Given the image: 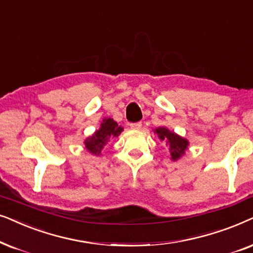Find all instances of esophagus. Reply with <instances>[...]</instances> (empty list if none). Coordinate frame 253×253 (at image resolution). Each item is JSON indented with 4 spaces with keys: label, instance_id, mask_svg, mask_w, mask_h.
Wrapping results in <instances>:
<instances>
[{
    "label": "esophagus",
    "instance_id": "esophagus-1",
    "mask_svg": "<svg viewBox=\"0 0 253 253\" xmlns=\"http://www.w3.org/2000/svg\"><path fill=\"white\" fill-rule=\"evenodd\" d=\"M141 127H142V123H133V124H130V128L134 129V130H139V129H141Z\"/></svg>",
    "mask_w": 253,
    "mask_h": 253
}]
</instances>
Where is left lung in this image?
I'll return each instance as SVG.
<instances>
[{
  "instance_id": "8db88e82",
  "label": "left lung",
  "mask_w": 253,
  "mask_h": 253,
  "mask_svg": "<svg viewBox=\"0 0 253 253\" xmlns=\"http://www.w3.org/2000/svg\"><path fill=\"white\" fill-rule=\"evenodd\" d=\"M155 133H157L158 137L162 141H167V144H169L171 160L177 161L183 156L188 147V141L184 137L178 135V134L171 132L166 127H158L155 129Z\"/></svg>"
}]
</instances>
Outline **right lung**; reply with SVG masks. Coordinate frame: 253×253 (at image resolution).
Masks as SVG:
<instances>
[{"mask_svg":"<svg viewBox=\"0 0 253 253\" xmlns=\"http://www.w3.org/2000/svg\"><path fill=\"white\" fill-rule=\"evenodd\" d=\"M123 130L124 128L117 124V121L111 118H105L100 124L99 129H97L91 136L84 141L85 149L92 155L99 156L100 151L106 146L111 137H117Z\"/></svg>","mask_w":253,"mask_h":253,"instance_id":"obj_1","label":"right lung"}]
</instances>
